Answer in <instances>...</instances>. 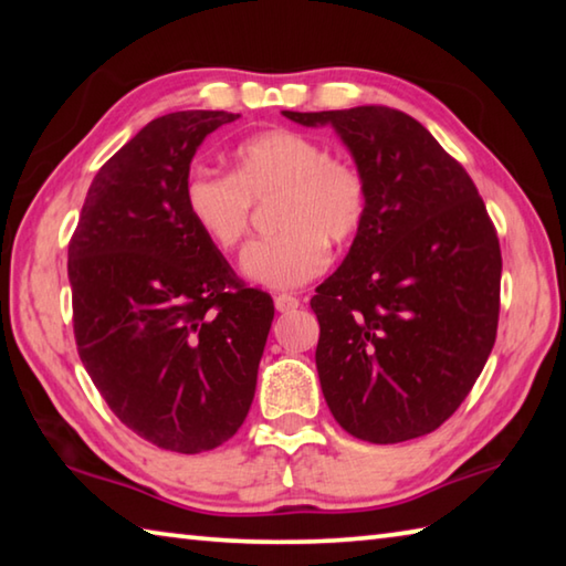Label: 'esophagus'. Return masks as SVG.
Listing matches in <instances>:
<instances>
[{"mask_svg":"<svg viewBox=\"0 0 566 566\" xmlns=\"http://www.w3.org/2000/svg\"><path fill=\"white\" fill-rule=\"evenodd\" d=\"M274 306L276 312H294L300 306V296L294 294H276L274 296Z\"/></svg>","mask_w":566,"mask_h":566,"instance_id":"esophagus-1","label":"esophagus"}]
</instances>
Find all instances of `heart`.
<instances>
[{
  "label": "heart",
  "instance_id": "1",
  "mask_svg": "<svg viewBox=\"0 0 566 566\" xmlns=\"http://www.w3.org/2000/svg\"><path fill=\"white\" fill-rule=\"evenodd\" d=\"M181 197L191 222L219 249L242 244L254 202L276 197L272 217L280 229L249 244L242 256L249 280L272 290H296L319 276L332 260L329 239L344 244L357 237L369 209L364 171L294 129H266L239 142L229 175L191 169Z\"/></svg>",
  "mask_w": 566,
  "mask_h": 566
}]
</instances>
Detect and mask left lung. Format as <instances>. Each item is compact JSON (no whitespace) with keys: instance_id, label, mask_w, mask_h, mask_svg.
<instances>
[{"instance_id":"8db88e82","label":"left lung","mask_w":566,"mask_h":566,"mask_svg":"<svg viewBox=\"0 0 566 566\" xmlns=\"http://www.w3.org/2000/svg\"><path fill=\"white\" fill-rule=\"evenodd\" d=\"M332 124L369 185L347 260L317 286V371L352 437L397 444L444 424L500 324V237L472 177L409 114L367 104L284 112Z\"/></svg>"}]
</instances>
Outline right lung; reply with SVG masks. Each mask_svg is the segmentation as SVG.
<instances>
[{
	"mask_svg": "<svg viewBox=\"0 0 566 566\" xmlns=\"http://www.w3.org/2000/svg\"><path fill=\"white\" fill-rule=\"evenodd\" d=\"M232 112L151 119L92 179L70 239L80 359L124 427L199 454L242 427L274 319L272 296L234 274L191 217L185 179Z\"/></svg>",
	"mask_w": 566,
	"mask_h": 566,
	"instance_id": "obj_1",
	"label": "right lung"
}]
</instances>
